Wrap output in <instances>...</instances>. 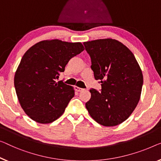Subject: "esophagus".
I'll return each mask as SVG.
<instances>
[{
    "instance_id": "esophagus-1",
    "label": "esophagus",
    "mask_w": 161,
    "mask_h": 161,
    "mask_svg": "<svg viewBox=\"0 0 161 161\" xmlns=\"http://www.w3.org/2000/svg\"><path fill=\"white\" fill-rule=\"evenodd\" d=\"M75 90L77 91V92H81V90H83V89L77 87V86H75Z\"/></svg>"
}]
</instances>
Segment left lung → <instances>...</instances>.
I'll return each instance as SVG.
<instances>
[{
  "mask_svg": "<svg viewBox=\"0 0 161 161\" xmlns=\"http://www.w3.org/2000/svg\"><path fill=\"white\" fill-rule=\"evenodd\" d=\"M90 55L101 92L91 89L85 106L91 117L105 126L121 124L132 114L140 100L143 75L134 54L116 40L100 39L83 43Z\"/></svg>",
  "mask_w": 161,
  "mask_h": 161,
  "instance_id": "1",
  "label": "left lung"
}]
</instances>
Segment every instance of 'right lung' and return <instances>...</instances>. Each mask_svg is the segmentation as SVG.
<instances>
[{
  "label": "right lung",
  "instance_id": "right-lung-1",
  "mask_svg": "<svg viewBox=\"0 0 161 161\" xmlns=\"http://www.w3.org/2000/svg\"><path fill=\"white\" fill-rule=\"evenodd\" d=\"M85 50L81 42L43 40L27 50L14 76V87L26 114L40 124L59 118L74 96V87L56 82L69 60Z\"/></svg>",
  "mask_w": 161,
  "mask_h": 161
}]
</instances>
